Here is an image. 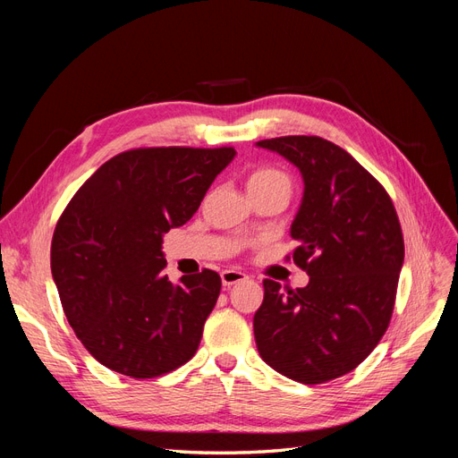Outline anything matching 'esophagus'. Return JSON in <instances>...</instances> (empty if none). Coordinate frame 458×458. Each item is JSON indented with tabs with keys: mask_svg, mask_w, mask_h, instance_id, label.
Returning <instances> with one entry per match:
<instances>
[{
	"mask_svg": "<svg viewBox=\"0 0 458 458\" xmlns=\"http://www.w3.org/2000/svg\"><path fill=\"white\" fill-rule=\"evenodd\" d=\"M248 276L242 273V271H237V269H225V271H221V283H224V286L225 288H229V286H233V284H237V283H242V281H246Z\"/></svg>",
	"mask_w": 458,
	"mask_h": 458,
	"instance_id": "34e87169",
	"label": "esophagus"
}]
</instances>
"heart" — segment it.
I'll return each mask as SVG.
<instances>
[{
  "mask_svg": "<svg viewBox=\"0 0 458 458\" xmlns=\"http://www.w3.org/2000/svg\"><path fill=\"white\" fill-rule=\"evenodd\" d=\"M250 195H263V192H279L286 200L293 192V177L286 172L273 168V165H263L248 175L246 182Z\"/></svg>",
  "mask_w": 458,
  "mask_h": 458,
  "instance_id": "obj_1",
  "label": "heart"
}]
</instances>
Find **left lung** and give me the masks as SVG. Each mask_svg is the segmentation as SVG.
Listing matches in <instances>:
<instances>
[{
  "label": "left lung",
  "mask_w": 458,
  "mask_h": 458,
  "mask_svg": "<svg viewBox=\"0 0 458 458\" xmlns=\"http://www.w3.org/2000/svg\"><path fill=\"white\" fill-rule=\"evenodd\" d=\"M300 168L303 199L286 259L310 275L303 288L263 281L254 336L263 361L301 384L348 374L390 325L405 244L394 202L350 152L317 135L258 141Z\"/></svg>",
  "instance_id": "1"
}]
</instances>
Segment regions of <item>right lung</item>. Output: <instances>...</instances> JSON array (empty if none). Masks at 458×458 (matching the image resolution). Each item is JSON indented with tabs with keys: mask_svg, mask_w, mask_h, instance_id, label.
<instances>
[{
	"mask_svg": "<svg viewBox=\"0 0 458 458\" xmlns=\"http://www.w3.org/2000/svg\"><path fill=\"white\" fill-rule=\"evenodd\" d=\"M233 147H143L106 160L66 204L51 273L68 323L110 370L157 378L197 353L221 279L212 269L172 284L162 234L187 224Z\"/></svg>",
	"mask_w": 458,
	"mask_h": 458,
	"instance_id": "obj_1",
	"label": "right lung"
}]
</instances>
